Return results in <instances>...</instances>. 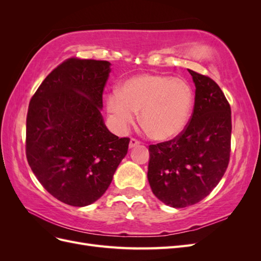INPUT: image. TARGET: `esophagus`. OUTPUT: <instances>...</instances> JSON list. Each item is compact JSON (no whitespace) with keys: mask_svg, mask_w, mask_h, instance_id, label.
<instances>
[{"mask_svg":"<svg viewBox=\"0 0 261 261\" xmlns=\"http://www.w3.org/2000/svg\"><path fill=\"white\" fill-rule=\"evenodd\" d=\"M139 141L138 140H136L135 138H132L130 139V141H129V148L132 149V148H135V147H137V146H139Z\"/></svg>","mask_w":261,"mask_h":261,"instance_id":"obj_1","label":"esophagus"}]
</instances>
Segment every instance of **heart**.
Wrapping results in <instances>:
<instances>
[{"instance_id": "1", "label": "heart", "mask_w": 261, "mask_h": 261, "mask_svg": "<svg viewBox=\"0 0 261 261\" xmlns=\"http://www.w3.org/2000/svg\"><path fill=\"white\" fill-rule=\"evenodd\" d=\"M116 128L127 129L140 111V123L153 139L168 141L184 132L194 107L186 82L159 74H141L125 81L107 98Z\"/></svg>"}]
</instances>
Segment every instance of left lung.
<instances>
[{
    "mask_svg": "<svg viewBox=\"0 0 261 261\" xmlns=\"http://www.w3.org/2000/svg\"><path fill=\"white\" fill-rule=\"evenodd\" d=\"M195 105L184 132L149 146L148 180L158 199L173 208L207 197L223 177L231 152V107L218 84L188 69Z\"/></svg>",
    "mask_w": 261,
    "mask_h": 261,
    "instance_id": "1",
    "label": "left lung"
}]
</instances>
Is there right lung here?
<instances>
[{
	"label": "right lung",
	"mask_w": 261,
	"mask_h": 261,
	"mask_svg": "<svg viewBox=\"0 0 261 261\" xmlns=\"http://www.w3.org/2000/svg\"><path fill=\"white\" fill-rule=\"evenodd\" d=\"M110 66L108 61L68 59L30 100L28 163L46 191L69 206L97 201L127 153L129 138L110 132L101 114Z\"/></svg>",
	"instance_id": "add662e5"
}]
</instances>
